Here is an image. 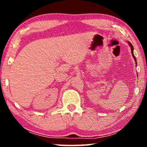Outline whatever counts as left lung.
Instances as JSON below:
<instances>
[{"mask_svg":"<svg viewBox=\"0 0 147 147\" xmlns=\"http://www.w3.org/2000/svg\"><path fill=\"white\" fill-rule=\"evenodd\" d=\"M128 44H129V45H130V47H131V53H132V57H133V58L134 59V61H135V62H136V58H135V56L134 55V53H133V50H134V49H133V46L132 45V44L130 43V42H128Z\"/></svg>","mask_w":147,"mask_h":147,"instance_id":"left-lung-1","label":"left lung"}]
</instances>
